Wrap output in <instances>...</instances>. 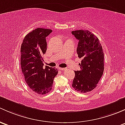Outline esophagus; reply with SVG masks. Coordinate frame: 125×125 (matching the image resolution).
<instances>
[{
	"instance_id": "34e87169",
	"label": "esophagus",
	"mask_w": 125,
	"mask_h": 125,
	"mask_svg": "<svg viewBox=\"0 0 125 125\" xmlns=\"http://www.w3.org/2000/svg\"><path fill=\"white\" fill-rule=\"evenodd\" d=\"M59 70H65V68H59Z\"/></svg>"
}]
</instances>
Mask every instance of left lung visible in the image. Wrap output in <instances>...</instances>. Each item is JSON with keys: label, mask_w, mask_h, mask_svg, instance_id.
Wrapping results in <instances>:
<instances>
[{"label": "left lung", "mask_w": 125, "mask_h": 125, "mask_svg": "<svg viewBox=\"0 0 125 125\" xmlns=\"http://www.w3.org/2000/svg\"><path fill=\"white\" fill-rule=\"evenodd\" d=\"M79 40L77 47L78 57L82 59L81 70L74 71L72 87L81 93L94 89L104 70V55L98 38L88 30L72 31Z\"/></svg>", "instance_id": "left-lung-1"}]
</instances>
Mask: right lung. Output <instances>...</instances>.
<instances>
[{
  "instance_id": "right-lung-1",
  "label": "right lung",
  "mask_w": 125,
  "mask_h": 125,
  "mask_svg": "<svg viewBox=\"0 0 125 125\" xmlns=\"http://www.w3.org/2000/svg\"><path fill=\"white\" fill-rule=\"evenodd\" d=\"M52 32L40 28L33 30L24 37L20 49V64L25 81L32 90L40 94L51 91L58 72L47 65L43 69V56L47 50L46 37Z\"/></svg>"
}]
</instances>
